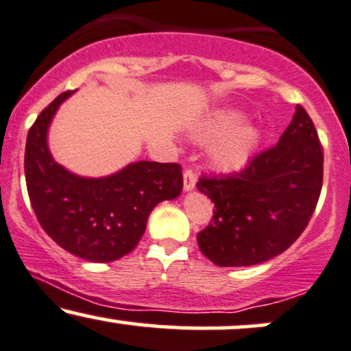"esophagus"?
Instances as JSON below:
<instances>
[{
    "instance_id": "34e87169",
    "label": "esophagus",
    "mask_w": 351,
    "mask_h": 351,
    "mask_svg": "<svg viewBox=\"0 0 351 351\" xmlns=\"http://www.w3.org/2000/svg\"><path fill=\"white\" fill-rule=\"evenodd\" d=\"M197 184V176L193 174L192 171H185L184 172V191L185 192H191L195 189Z\"/></svg>"
}]
</instances>
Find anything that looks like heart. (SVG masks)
<instances>
[{"label":"heart","instance_id":"heart-1","mask_svg":"<svg viewBox=\"0 0 351 351\" xmlns=\"http://www.w3.org/2000/svg\"><path fill=\"white\" fill-rule=\"evenodd\" d=\"M245 119L238 110H218L195 130L199 141H213L208 159L217 171L237 172L253 159L261 143V131L253 125H243Z\"/></svg>","mask_w":351,"mask_h":351}]
</instances>
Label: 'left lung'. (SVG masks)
<instances>
[{"instance_id":"8db88e82","label":"left lung","mask_w":351,"mask_h":351,"mask_svg":"<svg viewBox=\"0 0 351 351\" xmlns=\"http://www.w3.org/2000/svg\"><path fill=\"white\" fill-rule=\"evenodd\" d=\"M324 154L311 117L295 106L274 147L245 171L202 177L197 189L215 204L212 223L197 243L213 265L254 266L286 251L314 213L324 177Z\"/></svg>"}]
</instances>
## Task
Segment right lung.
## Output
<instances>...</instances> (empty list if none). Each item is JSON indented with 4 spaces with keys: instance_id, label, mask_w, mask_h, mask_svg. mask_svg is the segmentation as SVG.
Returning <instances> with one entry per match:
<instances>
[{
    "instance_id": "right-lung-1",
    "label": "right lung",
    "mask_w": 351,
    "mask_h": 351,
    "mask_svg": "<svg viewBox=\"0 0 351 351\" xmlns=\"http://www.w3.org/2000/svg\"><path fill=\"white\" fill-rule=\"evenodd\" d=\"M73 93H60L29 130L24 154L29 200L44 232L60 248L85 261L111 263L136 248L156 205L180 195L182 169L151 160L103 177L65 169L53 159L47 134L57 110Z\"/></svg>"
}]
</instances>
